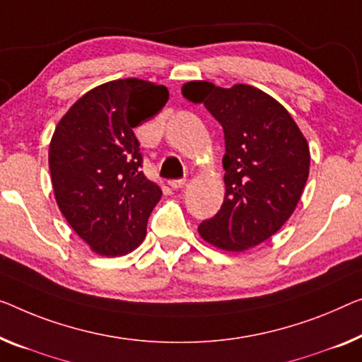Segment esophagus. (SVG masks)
Returning <instances> with one entry per match:
<instances>
[{"label": "esophagus", "mask_w": 362, "mask_h": 362, "mask_svg": "<svg viewBox=\"0 0 362 362\" xmlns=\"http://www.w3.org/2000/svg\"><path fill=\"white\" fill-rule=\"evenodd\" d=\"M185 183H187L185 179H177V180H170L169 185H170L172 188H174V190H179V188L185 187Z\"/></svg>", "instance_id": "obj_1"}]
</instances>
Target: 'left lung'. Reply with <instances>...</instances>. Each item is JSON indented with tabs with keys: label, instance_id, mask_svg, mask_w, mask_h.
<instances>
[{
	"label": "left lung",
	"instance_id": "left-lung-1",
	"mask_svg": "<svg viewBox=\"0 0 362 362\" xmlns=\"http://www.w3.org/2000/svg\"><path fill=\"white\" fill-rule=\"evenodd\" d=\"M182 94L204 104L224 129V203L203 221L204 242L226 252H244L276 234L304 192L310 167L307 139L276 99L249 84L226 89L190 81Z\"/></svg>",
	"mask_w": 362,
	"mask_h": 362
}]
</instances>
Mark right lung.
<instances>
[{
	"mask_svg": "<svg viewBox=\"0 0 362 362\" xmlns=\"http://www.w3.org/2000/svg\"><path fill=\"white\" fill-rule=\"evenodd\" d=\"M169 99L165 86L128 78L90 89L69 107L53 133L48 167L64 219L102 257L133 252L163 197L141 172L133 128Z\"/></svg>",
	"mask_w": 362,
	"mask_h": 362,
	"instance_id": "1",
	"label": "right lung"
}]
</instances>
